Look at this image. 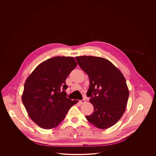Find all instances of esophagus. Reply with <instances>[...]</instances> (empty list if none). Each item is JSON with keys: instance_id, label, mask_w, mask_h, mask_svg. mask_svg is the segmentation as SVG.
I'll list each match as a JSON object with an SVG mask.
<instances>
[{"instance_id": "obj_1", "label": "esophagus", "mask_w": 156, "mask_h": 156, "mask_svg": "<svg viewBox=\"0 0 156 156\" xmlns=\"http://www.w3.org/2000/svg\"><path fill=\"white\" fill-rule=\"evenodd\" d=\"M86 101L85 99H83L81 101H80V103L81 104H84V103H86Z\"/></svg>"}]
</instances>
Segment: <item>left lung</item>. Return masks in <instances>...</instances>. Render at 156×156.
I'll use <instances>...</instances> for the list:
<instances>
[{
  "instance_id": "8db88e82",
  "label": "left lung",
  "mask_w": 156,
  "mask_h": 156,
  "mask_svg": "<svg viewBox=\"0 0 156 156\" xmlns=\"http://www.w3.org/2000/svg\"><path fill=\"white\" fill-rule=\"evenodd\" d=\"M75 58L90 80L87 95L94 111L86 116L87 120L99 129L111 127L121 119L127 106L129 91L124 75L105 58L82 55Z\"/></svg>"
}]
</instances>
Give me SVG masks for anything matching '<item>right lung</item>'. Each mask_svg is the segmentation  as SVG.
Returning a JSON list of instances; mask_svg holds the SVG:
<instances>
[{"instance_id": "1", "label": "right lung", "mask_w": 156, "mask_h": 156, "mask_svg": "<svg viewBox=\"0 0 156 156\" xmlns=\"http://www.w3.org/2000/svg\"><path fill=\"white\" fill-rule=\"evenodd\" d=\"M77 66L72 57L50 58L39 64L26 79L21 96L31 120L44 129L56 127L78 100L66 98V80Z\"/></svg>"}]
</instances>
